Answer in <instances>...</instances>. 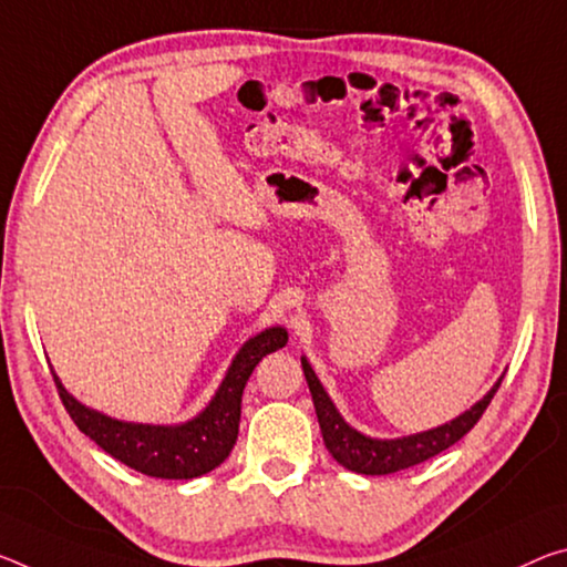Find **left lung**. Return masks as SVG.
Returning a JSON list of instances; mask_svg holds the SVG:
<instances>
[{"label":"left lung","mask_w":567,"mask_h":567,"mask_svg":"<svg viewBox=\"0 0 567 567\" xmlns=\"http://www.w3.org/2000/svg\"><path fill=\"white\" fill-rule=\"evenodd\" d=\"M300 361H302L305 381L310 385L312 403H316L322 442H326V449L332 454V460L355 474H393V472L409 470L413 464L426 462L431 456L442 454L444 449L460 442L466 431L477 424L484 409L489 406L492 396L497 393L502 379H505V375H499L492 389L484 393L474 406L462 411L460 416L446 421V424H439L426 431H416V434H406V436L379 439V436H368L355 426H350L348 421L340 416L338 406L328 396L326 385L320 383L308 358L300 355Z\"/></svg>","instance_id":"8db88e82"}]
</instances>
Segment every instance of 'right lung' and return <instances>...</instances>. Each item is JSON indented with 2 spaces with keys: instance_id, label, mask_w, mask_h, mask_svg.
<instances>
[{
  "instance_id": "1",
  "label": "right lung",
  "mask_w": 567,
  "mask_h": 567,
  "mask_svg": "<svg viewBox=\"0 0 567 567\" xmlns=\"http://www.w3.org/2000/svg\"><path fill=\"white\" fill-rule=\"evenodd\" d=\"M287 330L269 326L241 343L224 373L219 389L196 416L178 424H141V421L113 419L107 413L80 403L60 375L52 371L70 419L85 436L131 470L156 480H194L217 470L237 444L241 391L255 365L267 353L285 348Z\"/></svg>"
}]
</instances>
